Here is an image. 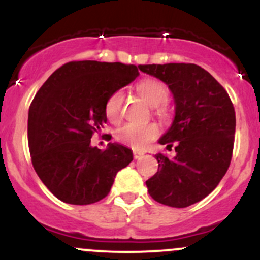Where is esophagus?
Masks as SVG:
<instances>
[{"label":"esophagus","mask_w":260,"mask_h":260,"mask_svg":"<svg viewBox=\"0 0 260 260\" xmlns=\"http://www.w3.org/2000/svg\"><path fill=\"white\" fill-rule=\"evenodd\" d=\"M142 156H143V152H141V151H137V150H133V157H135L136 160L142 157Z\"/></svg>","instance_id":"esophagus-1"}]
</instances>
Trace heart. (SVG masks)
I'll use <instances>...</instances> for the list:
<instances>
[{
  "label": "heart",
  "mask_w": 260,
  "mask_h": 260,
  "mask_svg": "<svg viewBox=\"0 0 260 260\" xmlns=\"http://www.w3.org/2000/svg\"><path fill=\"white\" fill-rule=\"evenodd\" d=\"M136 89L151 107H156V114H165V103L169 99V87L162 81L157 79H145L138 82ZM123 102H124V92L122 90H115L108 96L104 105V112L112 123H118L120 120ZM158 132L160 131L157 125L152 123H148V124L127 123L117 131L115 137L120 143L128 147L142 150L151 141L157 137Z\"/></svg>",
  "instance_id": "1"
}]
</instances>
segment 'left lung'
<instances>
[{
	"label": "left lung",
	"mask_w": 260,
	"mask_h": 260,
	"mask_svg": "<svg viewBox=\"0 0 260 260\" xmlns=\"http://www.w3.org/2000/svg\"><path fill=\"white\" fill-rule=\"evenodd\" d=\"M171 90L175 117L158 143L175 156H155L158 170L146 181L156 202L184 208L200 202L218 185L233 157L236 118L222 85L194 63L141 64Z\"/></svg>",
	"instance_id": "1"
}]
</instances>
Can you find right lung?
Here are the masks:
<instances>
[{
	"label": "right lung",
	"mask_w": 260,
	"mask_h": 260,
	"mask_svg": "<svg viewBox=\"0 0 260 260\" xmlns=\"http://www.w3.org/2000/svg\"><path fill=\"white\" fill-rule=\"evenodd\" d=\"M138 76L135 64L74 60L55 70L32 99L27 141L35 173L58 200L91 205L109 194L132 151L109 143L102 151L91 137L107 123L108 96Z\"/></svg>",
	"instance_id": "obj_1"
}]
</instances>
